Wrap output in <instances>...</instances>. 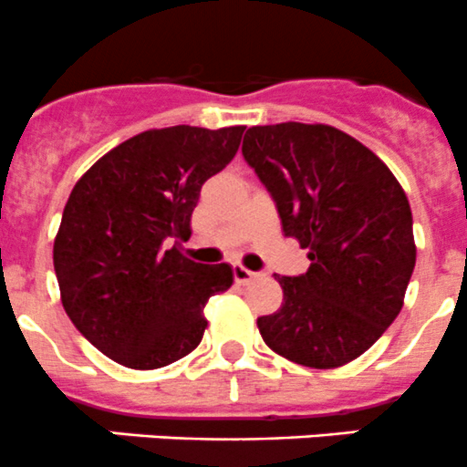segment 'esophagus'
Here are the masks:
<instances>
[{
    "label": "esophagus",
    "mask_w": 467,
    "mask_h": 467,
    "mask_svg": "<svg viewBox=\"0 0 467 467\" xmlns=\"http://www.w3.org/2000/svg\"><path fill=\"white\" fill-rule=\"evenodd\" d=\"M233 275H234V282H237V285H248V282H251L253 277H257V273L248 271V268L242 266V264H234V266H233Z\"/></svg>",
    "instance_id": "1"
}]
</instances>
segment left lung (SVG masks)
I'll list each match as a JSON object with an SVG mask.
<instances>
[{"instance_id": "left-lung-1", "label": "left lung", "mask_w": 467, "mask_h": 467, "mask_svg": "<svg viewBox=\"0 0 467 467\" xmlns=\"http://www.w3.org/2000/svg\"><path fill=\"white\" fill-rule=\"evenodd\" d=\"M242 153L282 233L312 262L303 275H275L285 296L257 318L264 343L309 368L357 359L398 318L416 266L407 194L373 150L334 126H253Z\"/></svg>"}]
</instances>
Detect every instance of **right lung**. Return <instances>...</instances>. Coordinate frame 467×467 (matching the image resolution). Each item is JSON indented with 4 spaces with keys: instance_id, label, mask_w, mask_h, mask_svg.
<instances>
[{
    "instance_id": "right-lung-1",
    "label": "right lung",
    "mask_w": 467,
    "mask_h": 467,
    "mask_svg": "<svg viewBox=\"0 0 467 467\" xmlns=\"http://www.w3.org/2000/svg\"><path fill=\"white\" fill-rule=\"evenodd\" d=\"M244 129L144 130L74 185L54 242L60 300L117 364L153 370L190 355L207 327L205 303L233 285L228 264L190 260L181 242L201 187L234 158Z\"/></svg>"
}]
</instances>
